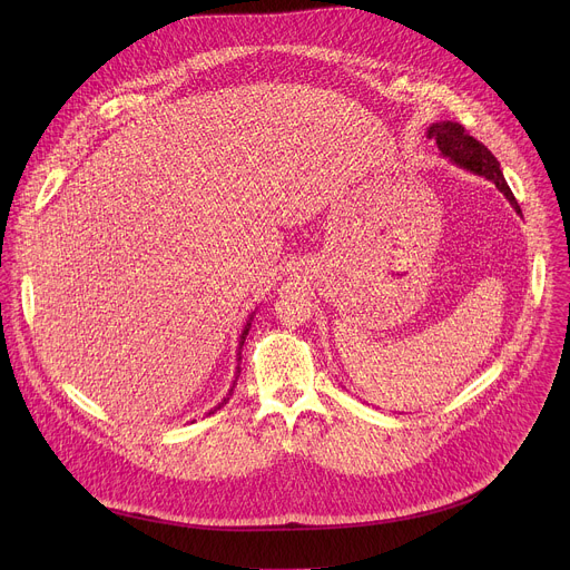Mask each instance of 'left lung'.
Masks as SVG:
<instances>
[{"mask_svg":"<svg viewBox=\"0 0 570 570\" xmlns=\"http://www.w3.org/2000/svg\"><path fill=\"white\" fill-rule=\"evenodd\" d=\"M426 135L438 141L440 153L444 157H449L451 165L497 185V189L508 198V203L514 207V212L521 214V207H519L512 189L505 183V176H503L499 159L492 155V150L487 148L482 141L471 137L464 130V126H460L455 121H438V124L429 126Z\"/></svg>","mask_w":570,"mask_h":570,"instance_id":"1","label":"left lung"}]
</instances>
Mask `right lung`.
<instances>
[{
    "label": "right lung",
    "instance_id": "obj_1",
    "mask_svg": "<svg viewBox=\"0 0 570 570\" xmlns=\"http://www.w3.org/2000/svg\"><path fill=\"white\" fill-rule=\"evenodd\" d=\"M253 320H255V311L250 313V317L246 320V327H243V332H240V336H238V347H236V370H234V381H232V385H229V390H227V394L214 405V409L207 413V415H214L216 411H220L223 405L229 401V396H232V392H234V387H236V379H238V374H240V367H238V363H240V350H243V343H246V336H248V332H250V327H253Z\"/></svg>",
    "mask_w": 570,
    "mask_h": 570
}]
</instances>
